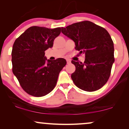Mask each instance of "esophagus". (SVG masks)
Wrapping results in <instances>:
<instances>
[{"label": "esophagus", "mask_w": 129, "mask_h": 129, "mask_svg": "<svg viewBox=\"0 0 129 129\" xmlns=\"http://www.w3.org/2000/svg\"><path fill=\"white\" fill-rule=\"evenodd\" d=\"M66 61H67V63H68V64H69V63H71V60L69 59H68Z\"/></svg>", "instance_id": "obj_1"}]
</instances>
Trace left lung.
<instances>
[{
    "label": "left lung",
    "instance_id": "obj_1",
    "mask_svg": "<svg viewBox=\"0 0 129 129\" xmlns=\"http://www.w3.org/2000/svg\"><path fill=\"white\" fill-rule=\"evenodd\" d=\"M61 29L63 34L75 42L76 50L85 54L83 63L72 61L76 67L71 75L74 83L84 91L100 89L108 80L114 61V44L108 31L90 21Z\"/></svg>",
    "mask_w": 129,
    "mask_h": 129
}]
</instances>
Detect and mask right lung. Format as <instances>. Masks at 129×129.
I'll return each mask as SVG.
<instances>
[{
  "label": "right lung",
  "instance_id": "add662e5",
  "mask_svg": "<svg viewBox=\"0 0 129 129\" xmlns=\"http://www.w3.org/2000/svg\"><path fill=\"white\" fill-rule=\"evenodd\" d=\"M60 33V27L32 26L16 39L12 52V71L29 94L44 96L55 87L66 60L63 58L47 60L45 52L52 47Z\"/></svg>",
  "mask_w": 129,
  "mask_h": 129
}]
</instances>
